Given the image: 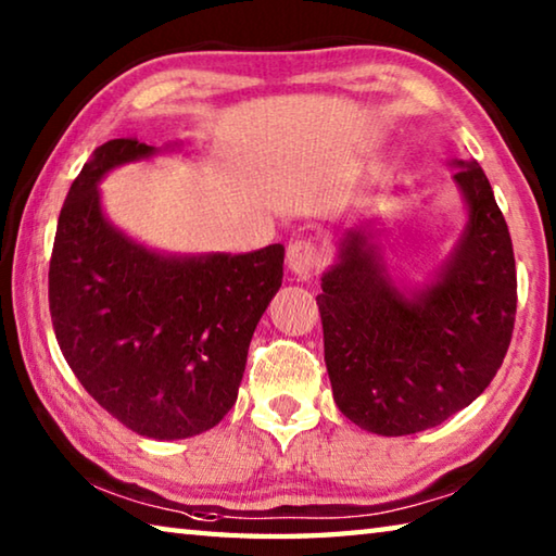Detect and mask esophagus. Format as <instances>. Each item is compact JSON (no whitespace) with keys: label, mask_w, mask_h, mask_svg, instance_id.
Instances as JSON below:
<instances>
[{"label":"esophagus","mask_w":556,"mask_h":556,"mask_svg":"<svg viewBox=\"0 0 556 556\" xmlns=\"http://www.w3.org/2000/svg\"><path fill=\"white\" fill-rule=\"evenodd\" d=\"M287 267L299 279L312 277L321 267V250L312 240H294L287 250Z\"/></svg>","instance_id":"obj_1"}]
</instances>
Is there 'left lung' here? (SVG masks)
Returning <instances> with one entry per match:
<instances>
[{"label":"left lung","mask_w":556,"mask_h":556,"mask_svg":"<svg viewBox=\"0 0 556 556\" xmlns=\"http://www.w3.org/2000/svg\"><path fill=\"white\" fill-rule=\"evenodd\" d=\"M466 225L425 285L384 265L380 228L343 232L316 296L333 400L380 437L417 434L468 407L503 365L515 326L513 240L478 162H451Z\"/></svg>","instance_id":"obj_1"}]
</instances>
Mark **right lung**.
I'll use <instances>...</instances> for the list:
<instances>
[{
    "label": "right lung",
    "instance_id": "1",
    "mask_svg": "<svg viewBox=\"0 0 556 556\" xmlns=\"http://www.w3.org/2000/svg\"><path fill=\"white\" fill-rule=\"evenodd\" d=\"M178 147H98L65 195L49 269L55 341L75 378L127 429L159 441L203 434L230 412L285 275L281 244L172 255L108 220L102 178Z\"/></svg>",
    "mask_w": 556,
    "mask_h": 556
}]
</instances>
